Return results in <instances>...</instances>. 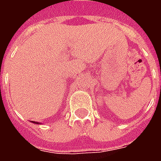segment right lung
<instances>
[{
	"label": "right lung",
	"instance_id": "add662e5",
	"mask_svg": "<svg viewBox=\"0 0 161 161\" xmlns=\"http://www.w3.org/2000/svg\"><path fill=\"white\" fill-rule=\"evenodd\" d=\"M33 123H35V124H40V122H38V121H32Z\"/></svg>",
	"mask_w": 161,
	"mask_h": 161
}]
</instances>
